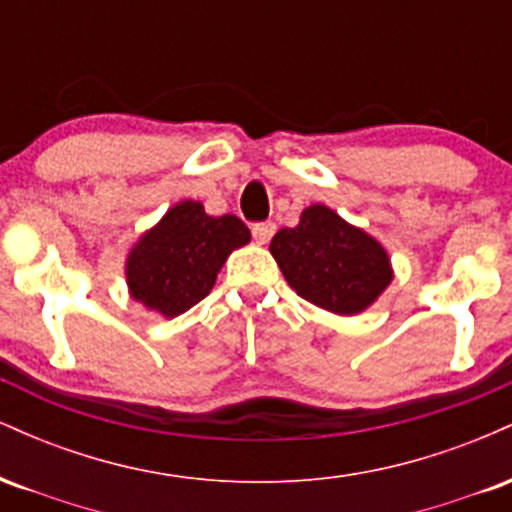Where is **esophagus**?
<instances>
[{
  "label": "esophagus",
  "mask_w": 512,
  "mask_h": 512,
  "mask_svg": "<svg viewBox=\"0 0 512 512\" xmlns=\"http://www.w3.org/2000/svg\"><path fill=\"white\" fill-rule=\"evenodd\" d=\"M274 231H276V226L272 221L255 223V226H252V238H255L260 245H264V243H269V240H272Z\"/></svg>",
  "instance_id": "34e87169"
}]
</instances>
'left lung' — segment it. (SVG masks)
<instances>
[{
  "instance_id": "8db88e82",
  "label": "left lung",
  "mask_w": 512,
  "mask_h": 512,
  "mask_svg": "<svg viewBox=\"0 0 512 512\" xmlns=\"http://www.w3.org/2000/svg\"><path fill=\"white\" fill-rule=\"evenodd\" d=\"M269 250L298 296L337 315L366 310L392 281L383 245L322 204L281 228Z\"/></svg>"
}]
</instances>
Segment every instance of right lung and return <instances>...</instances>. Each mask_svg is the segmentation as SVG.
<instances>
[{
    "mask_svg": "<svg viewBox=\"0 0 512 512\" xmlns=\"http://www.w3.org/2000/svg\"><path fill=\"white\" fill-rule=\"evenodd\" d=\"M245 243L250 231L238 216H209L192 199L175 204L129 252L132 298L156 313L178 317L214 289L226 257Z\"/></svg>",
    "mask_w": 512,
    "mask_h": 512,
    "instance_id": "1",
    "label": "right lung"
}]
</instances>
